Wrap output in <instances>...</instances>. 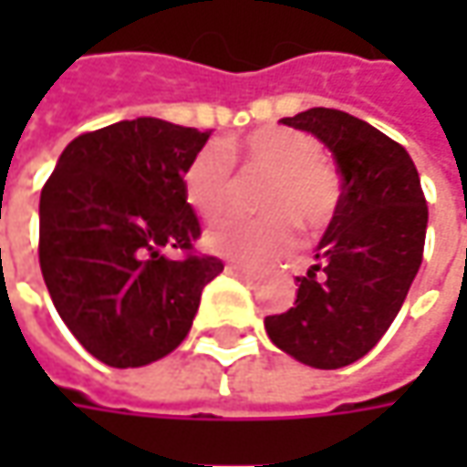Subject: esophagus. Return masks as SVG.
Instances as JSON below:
<instances>
[{"mask_svg":"<svg viewBox=\"0 0 467 467\" xmlns=\"http://www.w3.org/2000/svg\"><path fill=\"white\" fill-rule=\"evenodd\" d=\"M225 270H228V273H231V275H239V278H252V270H249V267H244V265H234V262H231V265H225Z\"/></svg>","mask_w":467,"mask_h":467,"instance_id":"34e87169","label":"esophagus"}]
</instances>
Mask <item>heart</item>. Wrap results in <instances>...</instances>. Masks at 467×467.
I'll list each match as a JSON object with an SVG mask.
<instances>
[{
	"mask_svg": "<svg viewBox=\"0 0 467 467\" xmlns=\"http://www.w3.org/2000/svg\"><path fill=\"white\" fill-rule=\"evenodd\" d=\"M236 158L244 179H267L262 187L260 213L265 218H228L205 234L213 254L239 262L278 260L296 246V228L322 234L335 221L340 184L322 161V148L312 135L288 127H265L244 140L205 145L192 155L182 176L184 200L207 221L228 213L239 194Z\"/></svg>",
	"mask_w": 467,
	"mask_h": 467,
	"instance_id": "heart-1",
	"label": "heart"
}]
</instances>
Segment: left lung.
<instances>
[{
	"mask_svg": "<svg viewBox=\"0 0 467 467\" xmlns=\"http://www.w3.org/2000/svg\"><path fill=\"white\" fill-rule=\"evenodd\" d=\"M283 124L330 150L343 194L317 262L296 278L294 306L265 317V330L306 367H348L379 343L421 267L429 223L421 179L403 145L346 111L309 109Z\"/></svg>",
	"mask_w": 467,
	"mask_h": 467,
	"instance_id": "1",
	"label": "left lung"
}]
</instances>
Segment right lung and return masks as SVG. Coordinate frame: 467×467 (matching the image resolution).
<instances>
[{
	"label": "right lung",
	"mask_w": 467,
	"mask_h": 467,
	"mask_svg": "<svg viewBox=\"0 0 467 467\" xmlns=\"http://www.w3.org/2000/svg\"><path fill=\"white\" fill-rule=\"evenodd\" d=\"M210 132L140 117L75 137L41 189L38 260L62 322L106 367L153 364L187 337L223 273L192 249L200 221L182 176Z\"/></svg>",
	"instance_id": "add662e5"
}]
</instances>
